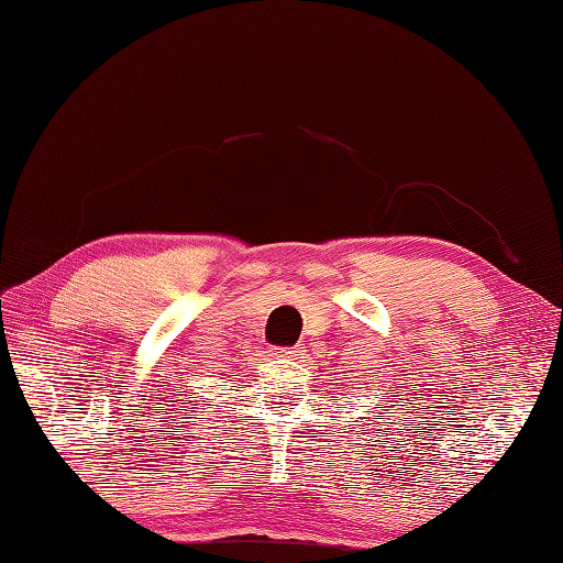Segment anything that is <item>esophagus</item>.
Returning <instances> with one entry per match:
<instances>
[{
    "label": "esophagus",
    "mask_w": 563,
    "mask_h": 563,
    "mask_svg": "<svg viewBox=\"0 0 563 563\" xmlns=\"http://www.w3.org/2000/svg\"><path fill=\"white\" fill-rule=\"evenodd\" d=\"M271 355L273 357H285V361H297V355H300V351H297V349H273Z\"/></svg>",
    "instance_id": "34e87169"
}]
</instances>
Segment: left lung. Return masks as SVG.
<instances>
[{"label": "left lung", "mask_w": 563, "mask_h": 563, "mask_svg": "<svg viewBox=\"0 0 563 563\" xmlns=\"http://www.w3.org/2000/svg\"><path fill=\"white\" fill-rule=\"evenodd\" d=\"M401 397H404V394H401ZM397 406H399V404H397ZM379 409H382V406H379Z\"/></svg>", "instance_id": "1"}]
</instances>
